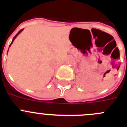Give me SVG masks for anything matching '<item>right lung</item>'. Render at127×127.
<instances>
[{"instance_id":"add662e5","label":"right lung","mask_w":127,"mask_h":127,"mask_svg":"<svg viewBox=\"0 0 127 127\" xmlns=\"http://www.w3.org/2000/svg\"><path fill=\"white\" fill-rule=\"evenodd\" d=\"M22 30H23V29H21V30H20V31H19V32H18V33H16V35L15 36H14V38H13V41H12V42H11V44H10V45H9V46H11V44L13 43V41H14V39H15V38H16V36H17L18 35V34H19V33H20V32H22Z\"/></svg>"}]
</instances>
